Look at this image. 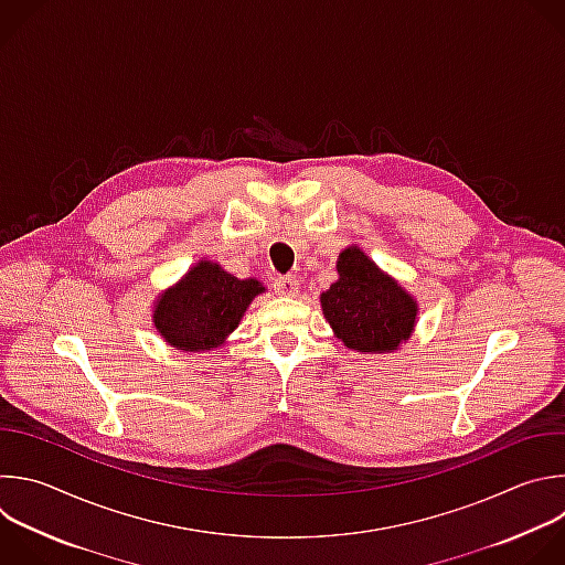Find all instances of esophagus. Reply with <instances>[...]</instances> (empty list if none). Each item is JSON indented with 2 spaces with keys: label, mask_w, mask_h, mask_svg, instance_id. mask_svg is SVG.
<instances>
[{
  "label": "esophagus",
  "mask_w": 565,
  "mask_h": 565,
  "mask_svg": "<svg viewBox=\"0 0 565 565\" xmlns=\"http://www.w3.org/2000/svg\"><path fill=\"white\" fill-rule=\"evenodd\" d=\"M273 286H275V292L281 295V297H295V295L299 292V281H297V277H292V275H288V277H277Z\"/></svg>",
  "instance_id": "1"
}]
</instances>
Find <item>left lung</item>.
Returning a JSON list of instances; mask_svg holds the SVG:
<instances>
[{
  "instance_id": "1",
  "label": "left lung",
  "mask_w": 565,
  "mask_h": 565,
  "mask_svg": "<svg viewBox=\"0 0 565 565\" xmlns=\"http://www.w3.org/2000/svg\"><path fill=\"white\" fill-rule=\"evenodd\" d=\"M337 273L339 279L321 292V308L343 345L363 354H382L395 352L411 339L417 301L361 248L341 250Z\"/></svg>"
}]
</instances>
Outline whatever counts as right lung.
Listing matches in <instances>:
<instances>
[{
	"instance_id": "right-lung-1",
	"label": "right lung",
	"mask_w": 565,
	"mask_h": 565,
	"mask_svg": "<svg viewBox=\"0 0 565 565\" xmlns=\"http://www.w3.org/2000/svg\"><path fill=\"white\" fill-rule=\"evenodd\" d=\"M264 292L257 279H237L220 264L200 262L159 295L152 321L177 350H211L239 326L248 303Z\"/></svg>"
}]
</instances>
